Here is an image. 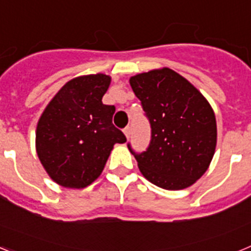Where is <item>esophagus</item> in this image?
Listing matches in <instances>:
<instances>
[{
	"label": "esophagus",
	"instance_id": "esophagus-1",
	"mask_svg": "<svg viewBox=\"0 0 251 251\" xmlns=\"http://www.w3.org/2000/svg\"><path fill=\"white\" fill-rule=\"evenodd\" d=\"M124 134H126V137H127V139L130 137V127H127L124 128Z\"/></svg>",
	"mask_w": 251,
	"mask_h": 251
}]
</instances>
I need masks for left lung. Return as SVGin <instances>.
I'll use <instances>...</instances> for the list:
<instances>
[{"instance_id": "obj_1", "label": "left lung", "mask_w": 251, "mask_h": 251, "mask_svg": "<svg viewBox=\"0 0 251 251\" xmlns=\"http://www.w3.org/2000/svg\"><path fill=\"white\" fill-rule=\"evenodd\" d=\"M150 119L147 151L134 154L141 174L165 190L194 185L211 163L217 141L215 113L187 79L170 68L154 69L129 79Z\"/></svg>"}]
</instances>
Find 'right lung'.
<instances>
[{"label":"right lung","instance_id":"obj_1","mask_svg":"<svg viewBox=\"0 0 251 251\" xmlns=\"http://www.w3.org/2000/svg\"><path fill=\"white\" fill-rule=\"evenodd\" d=\"M105 74L72 79L55 94L37 122L36 152L57 185L84 188L100 176L115 143L127 138L113 126L115 108L101 99L110 85Z\"/></svg>","mask_w":251,"mask_h":251}]
</instances>
